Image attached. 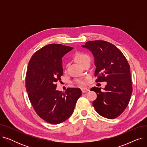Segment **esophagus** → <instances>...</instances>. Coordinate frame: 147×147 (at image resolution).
Instances as JSON below:
<instances>
[{
  "label": "esophagus",
  "instance_id": "1",
  "mask_svg": "<svg viewBox=\"0 0 147 147\" xmlns=\"http://www.w3.org/2000/svg\"><path fill=\"white\" fill-rule=\"evenodd\" d=\"M81 90H82V93H85V92H87L89 90V89H88V88H82L81 89Z\"/></svg>",
  "mask_w": 147,
  "mask_h": 147
}]
</instances>
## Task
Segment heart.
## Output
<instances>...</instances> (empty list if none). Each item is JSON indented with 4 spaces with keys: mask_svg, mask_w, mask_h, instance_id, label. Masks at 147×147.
<instances>
[{
    "mask_svg": "<svg viewBox=\"0 0 147 147\" xmlns=\"http://www.w3.org/2000/svg\"><path fill=\"white\" fill-rule=\"evenodd\" d=\"M74 58H75V59L77 61V62H78V63L80 65L82 64V63L84 60L88 59V58H89V57L88 55H86V54H85V53H76L74 56ZM76 82L78 84H82V85L85 84V82H84V80H82V79L78 80Z\"/></svg>",
    "mask_w": 147,
    "mask_h": 147,
    "instance_id": "heart-1",
    "label": "heart"
}]
</instances>
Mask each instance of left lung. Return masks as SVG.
Masks as SVG:
<instances>
[{"label": "left lung", "mask_w": 147, "mask_h": 147, "mask_svg": "<svg viewBox=\"0 0 147 147\" xmlns=\"http://www.w3.org/2000/svg\"><path fill=\"white\" fill-rule=\"evenodd\" d=\"M82 47L94 56L96 82H106L101 88H92L97 98L93 101L96 112L101 116L113 119L127 106L132 92L130 67L122 52L114 45L103 40L89 41Z\"/></svg>", "instance_id": "8db88e82"}]
</instances>
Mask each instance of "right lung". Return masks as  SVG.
Returning a JSON list of instances; mask_svg holds the SVG:
<instances>
[{"mask_svg":"<svg viewBox=\"0 0 147 147\" xmlns=\"http://www.w3.org/2000/svg\"><path fill=\"white\" fill-rule=\"evenodd\" d=\"M73 49L48 45L36 52L28 64L26 88L29 99L39 117L51 124H59L70 117L82 95L79 88H67L64 92L56 89L63 73L62 58Z\"/></svg>","mask_w":147,"mask_h":147,"instance_id":"add662e5","label":"right lung"}]
</instances>
